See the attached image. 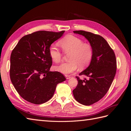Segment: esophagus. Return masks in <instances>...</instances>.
<instances>
[{
	"mask_svg": "<svg viewBox=\"0 0 131 131\" xmlns=\"http://www.w3.org/2000/svg\"><path fill=\"white\" fill-rule=\"evenodd\" d=\"M65 77L67 79H69L71 78L70 76H69V75H65Z\"/></svg>",
	"mask_w": 131,
	"mask_h": 131,
	"instance_id": "esophagus-1",
	"label": "esophagus"
}]
</instances>
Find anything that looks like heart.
<instances>
[{
  "label": "heart",
  "mask_w": 131,
  "mask_h": 131,
  "mask_svg": "<svg viewBox=\"0 0 131 131\" xmlns=\"http://www.w3.org/2000/svg\"><path fill=\"white\" fill-rule=\"evenodd\" d=\"M59 45L64 52H70L69 62L54 67L55 70L63 74L75 72L78 66L84 68L90 62L92 57L93 49L91 45L88 43H83L81 39L74 35H67L59 41ZM49 54L53 62H61L62 54L55 45L50 46Z\"/></svg>",
  "instance_id": "heart-1"
}]
</instances>
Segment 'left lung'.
<instances>
[{
	"label": "left lung",
	"mask_w": 131,
	"mask_h": 131,
	"mask_svg": "<svg viewBox=\"0 0 131 131\" xmlns=\"http://www.w3.org/2000/svg\"><path fill=\"white\" fill-rule=\"evenodd\" d=\"M73 32L85 37L93 49L90 65L79 75L88 79L81 80L76 77L78 84L73 91L77 102L90 105L100 101L108 92L116 72V60L114 51L102 37L84 30Z\"/></svg>",
	"instance_id": "1"
}]
</instances>
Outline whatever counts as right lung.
<instances>
[{
	"label": "right lung",
	"mask_w": 131,
	"mask_h": 131,
	"mask_svg": "<svg viewBox=\"0 0 131 131\" xmlns=\"http://www.w3.org/2000/svg\"><path fill=\"white\" fill-rule=\"evenodd\" d=\"M38 31L23 37L11 54L10 76L16 90L26 101L41 104L50 100L58 84L66 80L62 74L50 72L52 43L64 33Z\"/></svg>",
	"instance_id": "right-lung-1"
}]
</instances>
